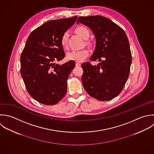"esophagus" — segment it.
<instances>
[{"mask_svg": "<svg viewBox=\"0 0 154 154\" xmlns=\"http://www.w3.org/2000/svg\"><path fill=\"white\" fill-rule=\"evenodd\" d=\"M75 65H76L77 66H81V63H80L79 62H77V63H75Z\"/></svg>", "mask_w": 154, "mask_h": 154, "instance_id": "34e87169", "label": "esophagus"}]
</instances>
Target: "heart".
Instances as JSON below:
<instances>
[{"label":"heart","mask_w":154,"mask_h":154,"mask_svg":"<svg viewBox=\"0 0 154 154\" xmlns=\"http://www.w3.org/2000/svg\"><path fill=\"white\" fill-rule=\"evenodd\" d=\"M75 30L80 36L85 39H87L90 35L89 30L84 26H79L76 28ZM68 32H65L61 37L60 42L64 48H66L68 46ZM89 50L87 48H83L80 50H74L69 52L67 54V57L69 60H72L76 62H82L89 56Z\"/></svg>","instance_id":"heart-1"}]
</instances>
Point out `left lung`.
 <instances>
[{"instance_id": "left-lung-1", "label": "left lung", "mask_w": 154, "mask_h": 154, "mask_svg": "<svg viewBox=\"0 0 154 154\" xmlns=\"http://www.w3.org/2000/svg\"><path fill=\"white\" fill-rule=\"evenodd\" d=\"M89 27L95 36L96 46L90 60L101 62L82 65L83 86L86 92L100 101H109L122 91L132 62L129 41L125 31L101 15L79 17L77 23Z\"/></svg>"}]
</instances>
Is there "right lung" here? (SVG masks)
<instances>
[{"label":"right lung","mask_w":154,"mask_h":154,"mask_svg":"<svg viewBox=\"0 0 154 154\" xmlns=\"http://www.w3.org/2000/svg\"><path fill=\"white\" fill-rule=\"evenodd\" d=\"M77 16L50 20L29 35L21 53L20 72L26 89L35 100L54 105L65 95L67 79L75 63L69 60L62 65L65 54L60 39L75 22Z\"/></svg>","instance_id":"obj_1"}]
</instances>
